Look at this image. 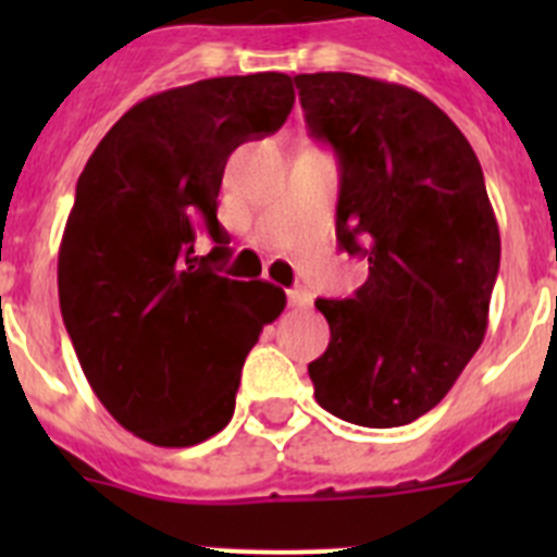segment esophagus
I'll list each match as a JSON object with an SVG mask.
<instances>
[{
  "label": "esophagus",
  "instance_id": "obj_1",
  "mask_svg": "<svg viewBox=\"0 0 557 557\" xmlns=\"http://www.w3.org/2000/svg\"><path fill=\"white\" fill-rule=\"evenodd\" d=\"M287 301L289 307H309V304H312V295H309V289L295 287V289H287Z\"/></svg>",
  "mask_w": 557,
  "mask_h": 557
}]
</instances>
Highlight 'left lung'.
Returning a JSON list of instances; mask_svg holds the SVG:
<instances>
[{
	"mask_svg": "<svg viewBox=\"0 0 557 557\" xmlns=\"http://www.w3.org/2000/svg\"><path fill=\"white\" fill-rule=\"evenodd\" d=\"M307 127L339 164L337 243L368 259L343 301L318 298L329 348L314 398L348 424L405 426L482 346L499 225L469 139L424 95L351 72L295 75Z\"/></svg>",
	"mask_w": 557,
	"mask_h": 557,
	"instance_id": "left-lung-1",
	"label": "left lung"
}]
</instances>
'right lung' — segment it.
Wrapping results in <instances>:
<instances>
[{"instance_id": "1", "label": "right lung", "mask_w": 557, "mask_h": 557, "mask_svg": "<svg viewBox=\"0 0 557 557\" xmlns=\"http://www.w3.org/2000/svg\"><path fill=\"white\" fill-rule=\"evenodd\" d=\"M293 77H211L136 102L91 152L58 253V295L88 385L127 432L195 446L234 416L245 357L284 289L218 264L225 161L293 111ZM198 233L215 248L194 253Z\"/></svg>"}]
</instances>
